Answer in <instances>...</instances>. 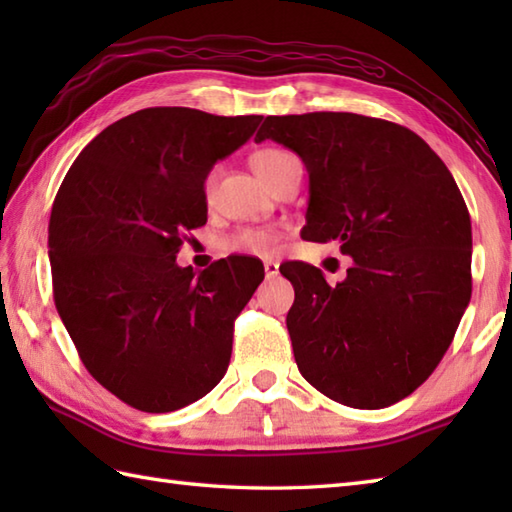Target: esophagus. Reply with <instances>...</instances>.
<instances>
[{"instance_id":"34e87169","label":"esophagus","mask_w":512,"mask_h":512,"mask_svg":"<svg viewBox=\"0 0 512 512\" xmlns=\"http://www.w3.org/2000/svg\"><path fill=\"white\" fill-rule=\"evenodd\" d=\"M264 273H266V277L270 279V277H277L279 275V264L277 262H264Z\"/></svg>"}]
</instances>
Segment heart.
Wrapping results in <instances>:
<instances>
[{
  "mask_svg": "<svg viewBox=\"0 0 512 512\" xmlns=\"http://www.w3.org/2000/svg\"><path fill=\"white\" fill-rule=\"evenodd\" d=\"M290 156H292L290 151L277 149V147L259 149L253 156V167L259 176H262L270 184L275 178V173L279 171V167L284 165ZM217 178H220V167H213L209 173H206V178H204L206 198H213ZM277 242H279V235L273 231V228H242V231H237L231 237H226L222 246H224V250H231V253L270 255L277 250Z\"/></svg>",
  "mask_w": 512,
  "mask_h": 512,
  "instance_id": "heart-1",
  "label": "heart"
}]
</instances>
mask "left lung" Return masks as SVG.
I'll use <instances>...</instances> for the list:
<instances>
[{
  "mask_svg": "<svg viewBox=\"0 0 512 512\" xmlns=\"http://www.w3.org/2000/svg\"><path fill=\"white\" fill-rule=\"evenodd\" d=\"M295 151L310 176L301 237L354 259L341 284L292 264L286 317L301 376L354 409L416 391L471 301V217L451 171L411 129L350 112L266 116L255 143Z\"/></svg>",
  "mask_w": 512,
  "mask_h": 512,
  "instance_id": "left-lung-1",
  "label": "left lung"
}]
</instances>
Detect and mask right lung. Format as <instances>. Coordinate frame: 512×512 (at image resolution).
I'll return each instance as SVG.
<instances>
[{
    "label": "right lung",
    "mask_w": 512,
    "mask_h": 512,
    "mask_svg": "<svg viewBox=\"0 0 512 512\" xmlns=\"http://www.w3.org/2000/svg\"><path fill=\"white\" fill-rule=\"evenodd\" d=\"M259 123L147 107L105 127L54 198V306L85 369L129 407L182 409L226 374L233 323L264 266L228 257L198 275L176 255L206 224V173Z\"/></svg>",
    "instance_id": "add662e5"
}]
</instances>
